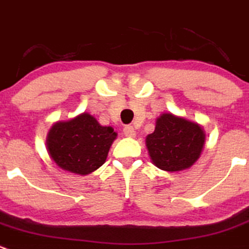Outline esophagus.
Segmentation results:
<instances>
[{
	"mask_svg": "<svg viewBox=\"0 0 249 249\" xmlns=\"http://www.w3.org/2000/svg\"><path fill=\"white\" fill-rule=\"evenodd\" d=\"M123 134L127 137V138H134L136 137V131H134V128L132 126H126L124 128H123Z\"/></svg>",
	"mask_w": 249,
	"mask_h": 249,
	"instance_id": "34e87169",
	"label": "esophagus"
}]
</instances>
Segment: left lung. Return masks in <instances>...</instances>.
<instances>
[{
    "label": "left lung",
    "mask_w": 249,
    "mask_h": 249,
    "mask_svg": "<svg viewBox=\"0 0 249 249\" xmlns=\"http://www.w3.org/2000/svg\"><path fill=\"white\" fill-rule=\"evenodd\" d=\"M205 138L202 124L165 112L156 118L155 129L146 136L145 145L153 165L177 172L189 169L199 159Z\"/></svg>",
    "instance_id": "8db88e82"
}]
</instances>
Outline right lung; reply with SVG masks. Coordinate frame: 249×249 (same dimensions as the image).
<instances>
[{"instance_id": "right-lung-1", "label": "right lung", "mask_w": 249, "mask_h": 249, "mask_svg": "<svg viewBox=\"0 0 249 249\" xmlns=\"http://www.w3.org/2000/svg\"><path fill=\"white\" fill-rule=\"evenodd\" d=\"M117 133L101 126L89 112L68 121H57L46 137L50 158L60 169L85 176L103 166Z\"/></svg>"}]
</instances>
